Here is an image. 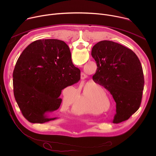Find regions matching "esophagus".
Segmentation results:
<instances>
[{
  "label": "esophagus",
  "instance_id": "34e87169",
  "mask_svg": "<svg viewBox=\"0 0 156 156\" xmlns=\"http://www.w3.org/2000/svg\"><path fill=\"white\" fill-rule=\"evenodd\" d=\"M87 78V75L84 73H83V72H82L81 73V80H84V79H86Z\"/></svg>",
  "mask_w": 156,
  "mask_h": 156
}]
</instances>
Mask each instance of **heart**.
I'll return each mask as SVG.
<instances>
[{
  "instance_id": "heart-1",
  "label": "heart",
  "mask_w": 156,
  "mask_h": 156,
  "mask_svg": "<svg viewBox=\"0 0 156 156\" xmlns=\"http://www.w3.org/2000/svg\"><path fill=\"white\" fill-rule=\"evenodd\" d=\"M86 101H85V102H83V101H80V102H78V103H77V104H76V107H78V108L80 109V110H83L84 111H87V107L85 106L86 105V102H86Z\"/></svg>"
}]
</instances>
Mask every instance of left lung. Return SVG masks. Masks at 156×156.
I'll use <instances>...</instances> for the list:
<instances>
[{
  "instance_id": "8db88e82",
  "label": "left lung",
  "mask_w": 156,
  "mask_h": 156,
  "mask_svg": "<svg viewBox=\"0 0 156 156\" xmlns=\"http://www.w3.org/2000/svg\"><path fill=\"white\" fill-rule=\"evenodd\" d=\"M91 55L97 63L93 79L112 95L116 102L113 122L128 120L140 107L144 80L141 62L131 49L110 41L93 46Z\"/></svg>"
}]
</instances>
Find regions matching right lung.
I'll use <instances>...</instances> for the list:
<instances>
[{
    "mask_svg": "<svg viewBox=\"0 0 156 156\" xmlns=\"http://www.w3.org/2000/svg\"><path fill=\"white\" fill-rule=\"evenodd\" d=\"M13 93L23 117L30 122L54 120L46 114L57 110L63 89L80 80V70L72 61L63 41L37 40L20 55L13 73Z\"/></svg>",
    "mask_w": 156,
    "mask_h": 156,
    "instance_id": "right-lung-1",
    "label": "right lung"
}]
</instances>
